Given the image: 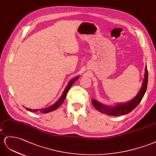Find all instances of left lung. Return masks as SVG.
<instances>
[{"mask_svg":"<svg viewBox=\"0 0 156 156\" xmlns=\"http://www.w3.org/2000/svg\"><path fill=\"white\" fill-rule=\"evenodd\" d=\"M147 79H148V74H147V66H146L144 78L142 87L137 94L136 96H135L133 99L126 103H117L114 107H111L103 105L100 102L92 99H91L92 104L95 107V108L100 111L101 113L111 115V116H119V115H124L129 113L137 107L142 99L147 89Z\"/></svg>","mask_w":156,"mask_h":156,"instance_id":"8db88e82","label":"left lung"}]
</instances>
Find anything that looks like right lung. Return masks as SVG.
<instances>
[{
	"label": "right lung",
	"instance_id": "1",
	"mask_svg": "<svg viewBox=\"0 0 156 156\" xmlns=\"http://www.w3.org/2000/svg\"><path fill=\"white\" fill-rule=\"evenodd\" d=\"M78 78H79V76H77V77L74 78L71 80L69 82V83H68V85L66 86L65 90H64L61 96L60 97V98L58 99V100L56 103H55L53 105H52L48 107H45V108H43L41 109H28V108H26V109L27 111H31V112H33V113L40 112V113H47L51 112V111H55V109H57L58 107L61 106V105L62 104L64 100H65L68 91H69V89L70 88L71 86H73V83L77 80Z\"/></svg>",
	"mask_w": 156,
	"mask_h": 156
}]
</instances>
